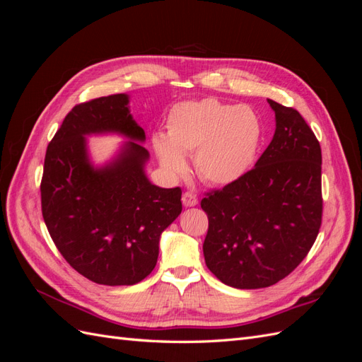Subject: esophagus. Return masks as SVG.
Instances as JSON below:
<instances>
[{
  "label": "esophagus",
  "mask_w": 362,
  "mask_h": 362,
  "mask_svg": "<svg viewBox=\"0 0 362 362\" xmlns=\"http://www.w3.org/2000/svg\"><path fill=\"white\" fill-rule=\"evenodd\" d=\"M182 204L184 206H194L196 204H198V198H196V194L192 193V192H185L182 194Z\"/></svg>",
  "instance_id": "1"
}]
</instances>
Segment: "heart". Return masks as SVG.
Instances as JSON below:
<instances>
[{
    "mask_svg": "<svg viewBox=\"0 0 362 362\" xmlns=\"http://www.w3.org/2000/svg\"><path fill=\"white\" fill-rule=\"evenodd\" d=\"M168 134L152 137L156 156L170 177L187 170L193 156L198 177L213 185L240 180L252 168L261 141V122L245 105L216 98L175 104L168 115Z\"/></svg>",
    "mask_w": 362,
    "mask_h": 362,
    "instance_id": "b5f03b06",
    "label": "heart"
}]
</instances>
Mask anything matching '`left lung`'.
<instances>
[{"mask_svg":"<svg viewBox=\"0 0 362 362\" xmlns=\"http://www.w3.org/2000/svg\"><path fill=\"white\" fill-rule=\"evenodd\" d=\"M276 129L242 178L201 201L205 264L234 288L270 287L308 255L322 225V149L298 110L267 100Z\"/></svg>","mask_w":362,"mask_h":362,"instance_id":"1","label":"left lung"}]
</instances>
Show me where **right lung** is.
<instances>
[{"label": "right lung", "instance_id": "obj_1", "mask_svg": "<svg viewBox=\"0 0 362 362\" xmlns=\"http://www.w3.org/2000/svg\"><path fill=\"white\" fill-rule=\"evenodd\" d=\"M125 93L75 105L47 148L40 182L42 216L71 267L103 286H133L154 270L161 233L182 210L181 189H161L145 173V131ZM122 134L119 156L93 168L85 136Z\"/></svg>", "mask_w": 362, "mask_h": 362}]
</instances>
